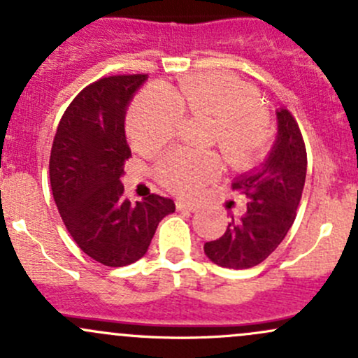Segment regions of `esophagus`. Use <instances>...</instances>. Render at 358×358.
I'll return each instance as SVG.
<instances>
[{
    "label": "esophagus",
    "instance_id": "34e87169",
    "mask_svg": "<svg viewBox=\"0 0 358 358\" xmlns=\"http://www.w3.org/2000/svg\"><path fill=\"white\" fill-rule=\"evenodd\" d=\"M175 206H176V209H178V210H192V213H195V210H197V206H195L194 202L176 201Z\"/></svg>",
    "mask_w": 358,
    "mask_h": 358
}]
</instances>
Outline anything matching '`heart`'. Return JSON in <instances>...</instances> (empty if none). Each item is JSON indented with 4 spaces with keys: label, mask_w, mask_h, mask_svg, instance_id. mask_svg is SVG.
I'll return each instance as SVG.
<instances>
[{
    "label": "heart",
    "mask_w": 358,
    "mask_h": 358,
    "mask_svg": "<svg viewBox=\"0 0 358 358\" xmlns=\"http://www.w3.org/2000/svg\"><path fill=\"white\" fill-rule=\"evenodd\" d=\"M187 116L213 120L209 145H217L235 169L257 166L271 145V123L255 90L228 73H199L183 78L175 90L149 85L135 97L127 118L131 145L142 154H157L178 135ZM223 159L214 150H173L156 166L164 189L192 195L216 178Z\"/></svg>",
    "instance_id": "obj_1"
}]
</instances>
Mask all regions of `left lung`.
Returning a JSON list of instances; mask_svg holds the SVG:
<instances>
[{"mask_svg": "<svg viewBox=\"0 0 358 358\" xmlns=\"http://www.w3.org/2000/svg\"><path fill=\"white\" fill-rule=\"evenodd\" d=\"M278 138L261 168L231 183L247 199V210L231 220L227 231L204 245L206 255L221 268L248 269L261 264L283 242L296 216L307 173L302 131L285 108L276 111Z\"/></svg>", "mask_w": 358, "mask_h": 358, "instance_id": "left-lung-1", "label": "left lung"}]
</instances>
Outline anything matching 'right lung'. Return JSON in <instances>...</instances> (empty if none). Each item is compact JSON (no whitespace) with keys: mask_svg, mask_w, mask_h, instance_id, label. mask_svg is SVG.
<instances>
[{"mask_svg":"<svg viewBox=\"0 0 358 358\" xmlns=\"http://www.w3.org/2000/svg\"><path fill=\"white\" fill-rule=\"evenodd\" d=\"M148 75H113L78 92L52 141V197L75 243L94 261L122 268L144 257L157 224L175 210L168 197L123 199V164L131 156L125 113Z\"/></svg>","mask_w":358,"mask_h":358,"instance_id":"add662e5","label":"right lung"}]
</instances>
